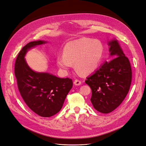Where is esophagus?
I'll use <instances>...</instances> for the list:
<instances>
[{
  "mask_svg": "<svg viewBox=\"0 0 146 146\" xmlns=\"http://www.w3.org/2000/svg\"><path fill=\"white\" fill-rule=\"evenodd\" d=\"M81 84H82V82L79 79H76L74 81V84L75 85H81Z\"/></svg>",
  "mask_w": 146,
  "mask_h": 146,
  "instance_id": "1",
  "label": "esophagus"
}]
</instances>
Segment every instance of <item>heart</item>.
<instances>
[{
    "label": "heart",
    "instance_id": "b5f03b06",
    "mask_svg": "<svg viewBox=\"0 0 146 146\" xmlns=\"http://www.w3.org/2000/svg\"><path fill=\"white\" fill-rule=\"evenodd\" d=\"M104 53V47L100 41L81 38L67 43L63 55L57 57L56 64L63 71L69 70L74 64L77 71L90 74L99 67Z\"/></svg>",
    "mask_w": 146,
    "mask_h": 146
}]
</instances>
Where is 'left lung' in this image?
<instances>
[{"label": "left lung", "instance_id": "8db88e82", "mask_svg": "<svg viewBox=\"0 0 146 146\" xmlns=\"http://www.w3.org/2000/svg\"><path fill=\"white\" fill-rule=\"evenodd\" d=\"M111 61H106L85 83L92 91L91 102L94 108L107 114L115 110L125 99L132 81V69L117 40L108 42Z\"/></svg>", "mask_w": 146, "mask_h": 146}]
</instances>
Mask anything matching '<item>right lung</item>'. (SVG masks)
<instances>
[{"label": "right lung", "instance_id": "add662e5", "mask_svg": "<svg viewBox=\"0 0 146 146\" xmlns=\"http://www.w3.org/2000/svg\"><path fill=\"white\" fill-rule=\"evenodd\" d=\"M46 42L32 41L25 46L19 53L14 67L18 88L23 100L32 111L43 117L53 116L61 110L73 87L71 79L34 72L26 63L25 56L28 50Z\"/></svg>", "mask_w": 146, "mask_h": 146}]
</instances>
